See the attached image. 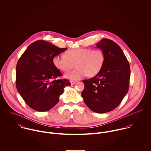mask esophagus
Masks as SVG:
<instances>
[{"label":"esophagus","instance_id":"esophagus-1","mask_svg":"<svg viewBox=\"0 0 151 151\" xmlns=\"http://www.w3.org/2000/svg\"><path fill=\"white\" fill-rule=\"evenodd\" d=\"M70 83L72 85H75L77 83V82L76 81H70Z\"/></svg>","mask_w":151,"mask_h":151}]
</instances>
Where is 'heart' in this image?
Wrapping results in <instances>:
<instances>
[{"label": "heart", "instance_id": "b5f03b06", "mask_svg": "<svg viewBox=\"0 0 151 151\" xmlns=\"http://www.w3.org/2000/svg\"><path fill=\"white\" fill-rule=\"evenodd\" d=\"M65 56L57 55L53 58L54 66L59 70L67 72L72 69L75 64V70L65 75V77L72 81L80 80L88 75L93 77L101 70L105 56L99 48H76L68 50Z\"/></svg>", "mask_w": 151, "mask_h": 151}]
</instances>
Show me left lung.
<instances>
[{"instance_id":"left-lung-1","label":"left lung","mask_w":151,"mask_h":151,"mask_svg":"<svg viewBox=\"0 0 151 151\" xmlns=\"http://www.w3.org/2000/svg\"><path fill=\"white\" fill-rule=\"evenodd\" d=\"M96 47L104 52L105 62L98 74L83 81L81 95L92 111L105 113L117 107L127 93L130 69L122 48L113 41L103 38Z\"/></svg>"}]
</instances>
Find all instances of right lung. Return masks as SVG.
Instances as JSON below:
<instances>
[{
	"mask_svg": "<svg viewBox=\"0 0 151 151\" xmlns=\"http://www.w3.org/2000/svg\"><path fill=\"white\" fill-rule=\"evenodd\" d=\"M44 40L31 44L18 61L17 88L25 103L37 111H46L58 104L64 88L70 85L53 65L55 56L65 51Z\"/></svg>",
	"mask_w": 151,
	"mask_h": 151,
	"instance_id": "add662e5",
	"label": "right lung"
}]
</instances>
